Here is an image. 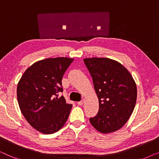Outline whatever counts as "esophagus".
Here are the masks:
<instances>
[{
	"instance_id": "esophagus-1",
	"label": "esophagus",
	"mask_w": 159,
	"mask_h": 159,
	"mask_svg": "<svg viewBox=\"0 0 159 159\" xmlns=\"http://www.w3.org/2000/svg\"><path fill=\"white\" fill-rule=\"evenodd\" d=\"M84 102H85V99H82L81 101H80V102H78L77 104H79V106H80V105H83V104H84Z\"/></svg>"
}]
</instances>
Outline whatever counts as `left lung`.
I'll list each match as a JSON object with an SVG mask.
<instances>
[{
    "label": "left lung",
    "mask_w": 159,
    "mask_h": 159,
    "mask_svg": "<svg viewBox=\"0 0 159 159\" xmlns=\"http://www.w3.org/2000/svg\"><path fill=\"white\" fill-rule=\"evenodd\" d=\"M99 99L97 115L91 124L102 133H112L126 123L135 108L137 87L128 70L121 63L107 57L85 58Z\"/></svg>",
    "instance_id": "8db88e82"
}]
</instances>
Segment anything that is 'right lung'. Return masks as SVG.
<instances>
[{"mask_svg": "<svg viewBox=\"0 0 159 159\" xmlns=\"http://www.w3.org/2000/svg\"><path fill=\"white\" fill-rule=\"evenodd\" d=\"M73 58H48L26 69L17 86V99L24 117L36 130L52 134L61 129L72 104L66 103L62 79Z\"/></svg>", "mask_w": 159, "mask_h": 159, "instance_id": "right-lung-1", "label": "right lung"}]
</instances>
